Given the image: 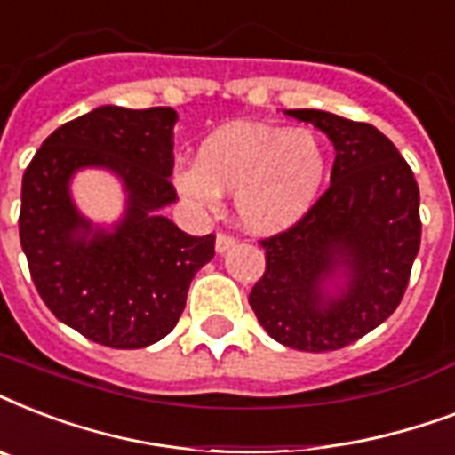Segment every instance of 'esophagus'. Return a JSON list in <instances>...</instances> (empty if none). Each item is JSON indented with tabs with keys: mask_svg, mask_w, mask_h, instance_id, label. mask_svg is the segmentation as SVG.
I'll return each mask as SVG.
<instances>
[{
	"mask_svg": "<svg viewBox=\"0 0 455 455\" xmlns=\"http://www.w3.org/2000/svg\"><path fill=\"white\" fill-rule=\"evenodd\" d=\"M235 245V238L234 235H227V234H217V241H214V250H217V255H224L228 250Z\"/></svg>",
	"mask_w": 455,
	"mask_h": 455,
	"instance_id": "34e87169",
	"label": "esophagus"
}]
</instances>
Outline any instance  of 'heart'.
Listing matches in <instances>:
<instances>
[{"label": "heart", "mask_w": 455, "mask_h": 455, "mask_svg": "<svg viewBox=\"0 0 455 455\" xmlns=\"http://www.w3.org/2000/svg\"><path fill=\"white\" fill-rule=\"evenodd\" d=\"M328 156L316 132L231 123L200 144L196 164L179 167L174 186L205 210L234 193L235 217L252 234L274 235L295 227L323 188Z\"/></svg>", "instance_id": "heart-1"}]
</instances>
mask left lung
<instances>
[{"label":"left lung","mask_w":455,"mask_h":455,"mask_svg":"<svg viewBox=\"0 0 455 455\" xmlns=\"http://www.w3.org/2000/svg\"><path fill=\"white\" fill-rule=\"evenodd\" d=\"M335 146L331 188L285 234L262 241L267 271L250 307L299 352L352 345L392 316L420 248V193L409 163L373 124L328 110H285Z\"/></svg>","instance_id":"1"}]
</instances>
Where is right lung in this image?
I'll list each match as a JSON object with an SVG mask.
<instances>
[{
  "label": "right lung",
  "instance_id": "1",
  "mask_svg": "<svg viewBox=\"0 0 455 455\" xmlns=\"http://www.w3.org/2000/svg\"><path fill=\"white\" fill-rule=\"evenodd\" d=\"M174 108L99 106L46 137L23 174L20 245L39 298L84 338L141 349L177 325L193 276L214 257V235H188L163 214L177 203ZM82 169L110 171L124 217L94 225L74 205Z\"/></svg>",
  "mask_w": 455,
  "mask_h": 455
}]
</instances>
